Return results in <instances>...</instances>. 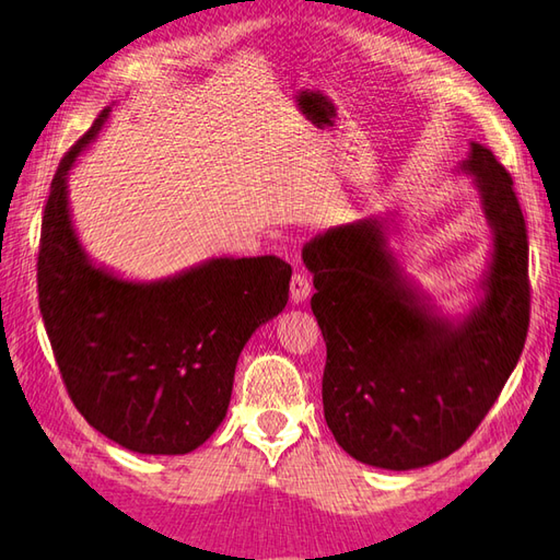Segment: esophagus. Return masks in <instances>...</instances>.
I'll use <instances>...</instances> for the list:
<instances>
[{"label": "esophagus", "mask_w": 560, "mask_h": 560, "mask_svg": "<svg viewBox=\"0 0 560 560\" xmlns=\"http://www.w3.org/2000/svg\"><path fill=\"white\" fill-rule=\"evenodd\" d=\"M311 279L305 277V273H293L291 277V303L293 305H299V303H305L308 301V295H311Z\"/></svg>", "instance_id": "1"}]
</instances>
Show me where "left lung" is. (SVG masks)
Listing matches in <instances>:
<instances>
[{
	"mask_svg": "<svg viewBox=\"0 0 560 560\" xmlns=\"http://www.w3.org/2000/svg\"><path fill=\"white\" fill-rule=\"evenodd\" d=\"M492 233L480 299L444 315L405 277L388 245L390 218L330 228L303 247L327 361L325 422L357 462L410 470L454 454L517 366L529 327L527 225L512 177L480 142L458 164Z\"/></svg>",
	"mask_w": 560,
	"mask_h": 560,
	"instance_id": "obj_1",
	"label": "left lung"
}]
</instances>
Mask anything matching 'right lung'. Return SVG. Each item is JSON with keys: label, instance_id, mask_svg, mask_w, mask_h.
<instances>
[{"label": "right lung", "instance_id": "obj_1", "mask_svg": "<svg viewBox=\"0 0 560 560\" xmlns=\"http://www.w3.org/2000/svg\"><path fill=\"white\" fill-rule=\"evenodd\" d=\"M112 108L62 158L43 211L38 305L74 408L128 452L177 456L225 420L240 352L289 301L291 265L211 257L158 281L126 279L86 255L68 177Z\"/></svg>", "mask_w": 560, "mask_h": 560}]
</instances>
